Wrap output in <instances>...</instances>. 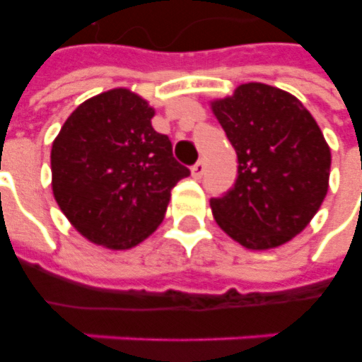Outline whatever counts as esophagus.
<instances>
[{"label":"esophagus","instance_id":"obj_1","mask_svg":"<svg viewBox=\"0 0 362 362\" xmlns=\"http://www.w3.org/2000/svg\"><path fill=\"white\" fill-rule=\"evenodd\" d=\"M204 170H206V165H204L203 159H199L197 163H195V165H193V167H192L193 178H201V176L204 175Z\"/></svg>","mask_w":362,"mask_h":362}]
</instances>
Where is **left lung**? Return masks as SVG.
<instances>
[{
  "mask_svg": "<svg viewBox=\"0 0 362 362\" xmlns=\"http://www.w3.org/2000/svg\"><path fill=\"white\" fill-rule=\"evenodd\" d=\"M238 159L235 186L210 199L216 223L250 250L286 244L308 226L329 189L331 150L295 95L261 82L212 103Z\"/></svg>",
  "mask_w": 362,
  "mask_h": 362,
  "instance_id": "8db88e82",
  "label": "left lung"
}]
</instances>
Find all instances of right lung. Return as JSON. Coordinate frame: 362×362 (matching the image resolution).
I'll list each match as a JSON object with an SVG mask.
<instances>
[{
	"label": "right lung",
	"instance_id": "add662e5",
	"mask_svg": "<svg viewBox=\"0 0 362 362\" xmlns=\"http://www.w3.org/2000/svg\"><path fill=\"white\" fill-rule=\"evenodd\" d=\"M152 118L144 99L116 88L76 107L52 142L54 199L93 244L136 246L163 221L176 182L189 176Z\"/></svg>",
	"mask_w": 362,
	"mask_h": 362
}]
</instances>
